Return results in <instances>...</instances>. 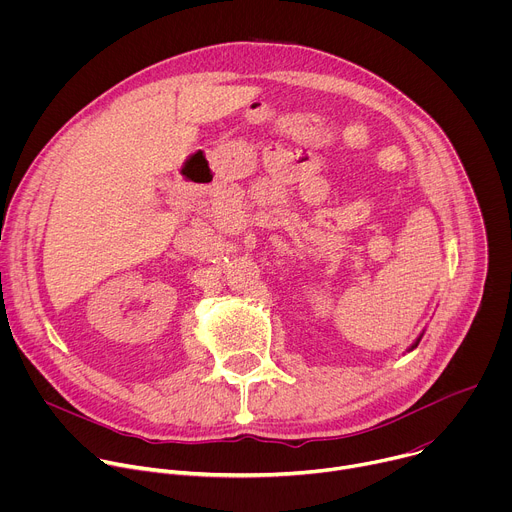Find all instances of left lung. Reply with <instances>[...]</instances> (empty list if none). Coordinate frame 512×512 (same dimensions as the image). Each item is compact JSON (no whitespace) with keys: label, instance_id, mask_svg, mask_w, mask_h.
Here are the masks:
<instances>
[{"label":"left lung","instance_id":"8db88e82","mask_svg":"<svg viewBox=\"0 0 512 512\" xmlns=\"http://www.w3.org/2000/svg\"><path fill=\"white\" fill-rule=\"evenodd\" d=\"M421 336H423V332H421V334H419V338H417V340H415V342H413V344H411V346H409V350H407V352H411V350H413V348H417V344H419V340H421Z\"/></svg>","mask_w":512,"mask_h":512}]
</instances>
